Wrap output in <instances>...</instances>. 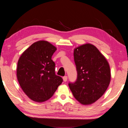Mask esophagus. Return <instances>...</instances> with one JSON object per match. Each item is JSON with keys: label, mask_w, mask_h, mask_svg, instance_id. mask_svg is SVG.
<instances>
[{"label": "esophagus", "mask_w": 128, "mask_h": 128, "mask_svg": "<svg viewBox=\"0 0 128 128\" xmlns=\"http://www.w3.org/2000/svg\"><path fill=\"white\" fill-rule=\"evenodd\" d=\"M62 79H63V81L64 82H66L67 81V80H68V77L66 76L62 77Z\"/></svg>", "instance_id": "esophagus-1"}]
</instances>
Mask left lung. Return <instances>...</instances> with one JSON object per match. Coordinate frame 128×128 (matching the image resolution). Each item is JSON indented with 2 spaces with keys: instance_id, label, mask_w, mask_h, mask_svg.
<instances>
[{
  "instance_id": "left-lung-1",
  "label": "left lung",
  "mask_w": 128,
  "mask_h": 128,
  "mask_svg": "<svg viewBox=\"0 0 128 128\" xmlns=\"http://www.w3.org/2000/svg\"><path fill=\"white\" fill-rule=\"evenodd\" d=\"M73 55L77 77L74 82H69V88L80 103L90 104L102 96L110 85L109 64L98 49L90 43L76 48Z\"/></svg>"
}]
</instances>
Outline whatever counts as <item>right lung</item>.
<instances>
[{
  "mask_svg": "<svg viewBox=\"0 0 128 128\" xmlns=\"http://www.w3.org/2000/svg\"><path fill=\"white\" fill-rule=\"evenodd\" d=\"M56 47L47 41L32 44L21 55L17 63V77L26 95L36 102L48 100L63 80L55 74L51 59Z\"/></svg>",
  "mask_w": 128,
  "mask_h": 128,
  "instance_id": "obj_1",
  "label": "right lung"
}]
</instances>
